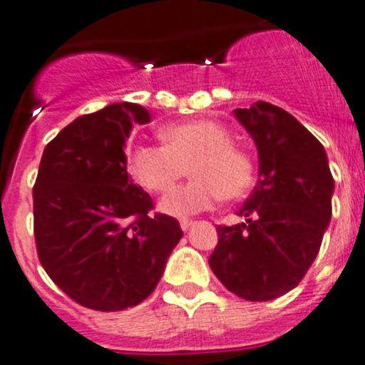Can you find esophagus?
<instances>
[{
  "instance_id": "34e87169",
  "label": "esophagus",
  "mask_w": 365,
  "mask_h": 365,
  "mask_svg": "<svg viewBox=\"0 0 365 365\" xmlns=\"http://www.w3.org/2000/svg\"><path fill=\"white\" fill-rule=\"evenodd\" d=\"M192 225H194V221H190V219H182V221H180V226H182L183 232H187V230H189Z\"/></svg>"
}]
</instances>
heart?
I'll use <instances>...</instances> for the list:
<instances>
[{"mask_svg":"<svg viewBox=\"0 0 365 365\" xmlns=\"http://www.w3.org/2000/svg\"><path fill=\"white\" fill-rule=\"evenodd\" d=\"M162 139L165 146H137L130 157V169L151 192H165L189 175V169L192 171V182L162 197L158 207L164 214L189 217L210 210L221 196L237 200L253 183V158L232 143V132L221 123L197 119L165 126Z\"/></svg>","mask_w":365,"mask_h":365,"instance_id":"obj_1","label":"heart"}]
</instances>
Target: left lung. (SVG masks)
<instances>
[{"mask_svg": "<svg viewBox=\"0 0 365 365\" xmlns=\"http://www.w3.org/2000/svg\"><path fill=\"white\" fill-rule=\"evenodd\" d=\"M258 151V180L237 215L217 226L208 258L230 292L269 302L296 287L319 253L330 225L334 178L323 144L284 108L257 101L233 110Z\"/></svg>", "mask_w": 365, "mask_h": 365, "instance_id": "obj_1", "label": "left lung"}]
</instances>
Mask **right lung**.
<instances>
[{
    "mask_svg": "<svg viewBox=\"0 0 365 365\" xmlns=\"http://www.w3.org/2000/svg\"><path fill=\"white\" fill-rule=\"evenodd\" d=\"M150 121L140 105L112 103L74 119L42 153L34 187L38 260L87 309L143 303L183 235L175 217L150 214L151 196L126 169V139L135 123Z\"/></svg>",
    "mask_w": 365,
    "mask_h": 365,
    "instance_id": "1",
    "label": "right lung"
}]
</instances>
